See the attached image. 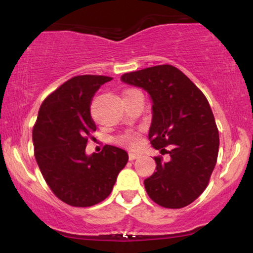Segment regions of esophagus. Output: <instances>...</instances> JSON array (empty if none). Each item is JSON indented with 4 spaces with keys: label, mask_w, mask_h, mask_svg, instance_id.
Instances as JSON below:
<instances>
[{
    "label": "esophagus",
    "mask_w": 253,
    "mask_h": 253,
    "mask_svg": "<svg viewBox=\"0 0 253 253\" xmlns=\"http://www.w3.org/2000/svg\"><path fill=\"white\" fill-rule=\"evenodd\" d=\"M139 157H140V153H137V152H130L129 153L130 160H134V159H138Z\"/></svg>",
    "instance_id": "1"
}]
</instances>
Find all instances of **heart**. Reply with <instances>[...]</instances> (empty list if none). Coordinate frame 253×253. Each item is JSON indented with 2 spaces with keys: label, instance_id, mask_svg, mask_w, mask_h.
<instances>
[{
  "label": "heart",
  "instance_id": "obj_1",
  "mask_svg": "<svg viewBox=\"0 0 253 253\" xmlns=\"http://www.w3.org/2000/svg\"><path fill=\"white\" fill-rule=\"evenodd\" d=\"M117 143H120L121 145H124V146H127V147H136L138 144V137L136 134H132V133L124 134V136L120 137L119 139H117Z\"/></svg>",
  "mask_w": 253,
  "mask_h": 253
}]
</instances>
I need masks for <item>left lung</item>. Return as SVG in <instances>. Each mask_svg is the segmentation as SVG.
I'll list each match as a JSON object with an SVG mask.
<instances>
[{
  "label": "left lung",
  "instance_id": "left-lung-1",
  "mask_svg": "<svg viewBox=\"0 0 253 253\" xmlns=\"http://www.w3.org/2000/svg\"><path fill=\"white\" fill-rule=\"evenodd\" d=\"M121 81L150 94L148 138L155 150L170 157L154 158L157 171L144 181L147 195L167 209L188 206L206 189L219 153V131L206 96L169 64L124 74Z\"/></svg>",
  "mask_w": 253,
  "mask_h": 253
}]
</instances>
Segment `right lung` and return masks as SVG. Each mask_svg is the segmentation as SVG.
Returning a JSON list of instances; mask_svg holds the SVG:
<instances>
[{
    "instance_id": "obj_1",
    "label": "right lung",
    "mask_w": 253,
    "mask_h": 253,
    "mask_svg": "<svg viewBox=\"0 0 253 253\" xmlns=\"http://www.w3.org/2000/svg\"><path fill=\"white\" fill-rule=\"evenodd\" d=\"M113 78L76 76L48 95L33 127L34 157L44 181L62 202L88 207L105 200L129 155L106 145L100 153L87 155V139L96 130L91 103L101 85Z\"/></svg>"
}]
</instances>
